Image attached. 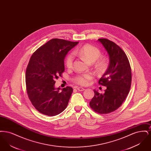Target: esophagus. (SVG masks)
<instances>
[{"instance_id":"34e87169","label":"esophagus","mask_w":151,"mask_h":151,"mask_svg":"<svg viewBox=\"0 0 151 151\" xmlns=\"http://www.w3.org/2000/svg\"><path fill=\"white\" fill-rule=\"evenodd\" d=\"M77 89L79 91H83L85 90V89L82 88V87H78V88H77Z\"/></svg>"}]
</instances>
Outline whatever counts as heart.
Wrapping results in <instances>:
<instances>
[{"mask_svg":"<svg viewBox=\"0 0 151 151\" xmlns=\"http://www.w3.org/2000/svg\"><path fill=\"white\" fill-rule=\"evenodd\" d=\"M73 54L86 59L89 62H95L100 57L101 51L97 47L91 45H86L81 48L74 51ZM73 62V56L70 54L65 60V65L68 68H71ZM108 66V59L106 58H101L97 62V67L101 71L105 70ZM93 79V75L91 73L83 74L77 76L75 79V82L81 86H87Z\"/></svg>","mask_w":151,"mask_h":151,"instance_id":"1","label":"heart"}]
</instances>
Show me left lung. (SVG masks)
Returning <instances> with one entry per match:
<instances>
[{"label": "left lung", "mask_w": 151, "mask_h": 151, "mask_svg": "<svg viewBox=\"0 0 151 151\" xmlns=\"http://www.w3.org/2000/svg\"><path fill=\"white\" fill-rule=\"evenodd\" d=\"M108 52L109 65L99 83L106 86L104 94L94 90L90 106L99 114H108L121 106L129 93L131 70L127 55L122 49L108 39L98 40Z\"/></svg>", "instance_id": "left-lung-1"}]
</instances>
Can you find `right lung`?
Returning a JSON list of instances; mask_svg holds the SVG:
<instances>
[{
    "label": "right lung",
    "instance_id": "add662e5",
    "mask_svg": "<svg viewBox=\"0 0 151 151\" xmlns=\"http://www.w3.org/2000/svg\"><path fill=\"white\" fill-rule=\"evenodd\" d=\"M78 43L54 38L39 47L30 58L25 74L27 91L40 113L55 116L67 108L73 89L55 88V80L65 71L66 54Z\"/></svg>",
    "mask_w": 151,
    "mask_h": 151
}]
</instances>
